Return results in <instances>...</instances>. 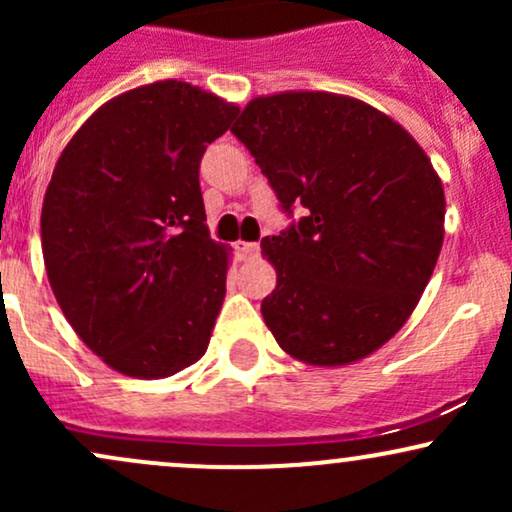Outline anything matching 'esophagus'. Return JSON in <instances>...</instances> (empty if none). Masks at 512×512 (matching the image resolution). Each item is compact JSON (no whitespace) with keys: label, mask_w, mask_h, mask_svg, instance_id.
Listing matches in <instances>:
<instances>
[{"label":"esophagus","mask_w":512,"mask_h":512,"mask_svg":"<svg viewBox=\"0 0 512 512\" xmlns=\"http://www.w3.org/2000/svg\"><path fill=\"white\" fill-rule=\"evenodd\" d=\"M236 250H238L240 260H255V257L260 255V245H257V243H245V240H238Z\"/></svg>","instance_id":"1"}]
</instances>
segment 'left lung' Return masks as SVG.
I'll return each instance as SVG.
<instances>
[{
    "instance_id": "1",
    "label": "left lung",
    "mask_w": 512,
    "mask_h": 512,
    "mask_svg": "<svg viewBox=\"0 0 512 512\" xmlns=\"http://www.w3.org/2000/svg\"><path fill=\"white\" fill-rule=\"evenodd\" d=\"M231 132L281 207L308 216L262 238L276 289L262 317L308 366H349L402 330L436 269L445 192L431 158L390 115L351 96L281 91L245 105Z\"/></svg>"
}]
</instances>
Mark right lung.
I'll list each match as a JSON object with an SVG mask.
<instances>
[{
    "instance_id": "right-lung-1",
    "label": "right lung",
    "mask_w": 512,
    "mask_h": 512,
    "mask_svg": "<svg viewBox=\"0 0 512 512\" xmlns=\"http://www.w3.org/2000/svg\"><path fill=\"white\" fill-rule=\"evenodd\" d=\"M238 110L154 81L103 103L57 158L45 272L72 330L117 373L168 378L207 351L231 250L209 238L199 161Z\"/></svg>"
}]
</instances>
